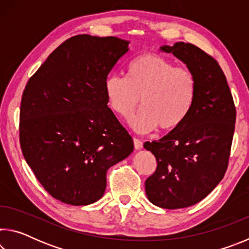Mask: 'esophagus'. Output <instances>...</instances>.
<instances>
[{"mask_svg":"<svg viewBox=\"0 0 249 249\" xmlns=\"http://www.w3.org/2000/svg\"><path fill=\"white\" fill-rule=\"evenodd\" d=\"M134 147L135 149H142V142L141 140H138V138H134Z\"/></svg>","mask_w":249,"mask_h":249,"instance_id":"34e87169","label":"esophagus"}]
</instances>
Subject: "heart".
Masks as SVG:
<instances>
[{
	"instance_id": "heart-1",
	"label": "heart",
	"mask_w": 249,
	"mask_h": 249,
	"mask_svg": "<svg viewBox=\"0 0 249 249\" xmlns=\"http://www.w3.org/2000/svg\"><path fill=\"white\" fill-rule=\"evenodd\" d=\"M104 91L112 111L128 120L140 102L142 108L130 122L140 133L159 127L163 132L178 128L195 104L196 79L191 70L177 67L157 53H144L127 66L126 78L111 74Z\"/></svg>"
}]
</instances>
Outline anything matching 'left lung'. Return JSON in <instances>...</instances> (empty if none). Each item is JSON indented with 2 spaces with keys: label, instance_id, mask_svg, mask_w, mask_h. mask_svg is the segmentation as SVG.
<instances>
[{
  "label": "left lung",
  "instance_id": "obj_1",
  "mask_svg": "<svg viewBox=\"0 0 249 249\" xmlns=\"http://www.w3.org/2000/svg\"><path fill=\"white\" fill-rule=\"evenodd\" d=\"M191 70L196 96L190 114L159 141L146 142L157 169L145 181L146 196L162 209L197 203L220 183L229 165L236 109L229 84L217 61L192 44L161 46Z\"/></svg>",
  "mask_w": 249,
  "mask_h": 249
}]
</instances>
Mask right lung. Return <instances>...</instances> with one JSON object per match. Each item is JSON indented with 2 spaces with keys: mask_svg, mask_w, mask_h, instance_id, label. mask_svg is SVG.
I'll list each match as a JSON object with an SVG mask.
<instances>
[{
  "mask_svg": "<svg viewBox=\"0 0 249 249\" xmlns=\"http://www.w3.org/2000/svg\"><path fill=\"white\" fill-rule=\"evenodd\" d=\"M128 44L112 36L71 37L49 54L24 90V158L45 190L66 204L100 200L108 168L134 149L104 91L105 79Z\"/></svg>",
  "mask_w": 249,
  "mask_h": 249,
  "instance_id": "obj_1",
  "label": "right lung"
}]
</instances>
